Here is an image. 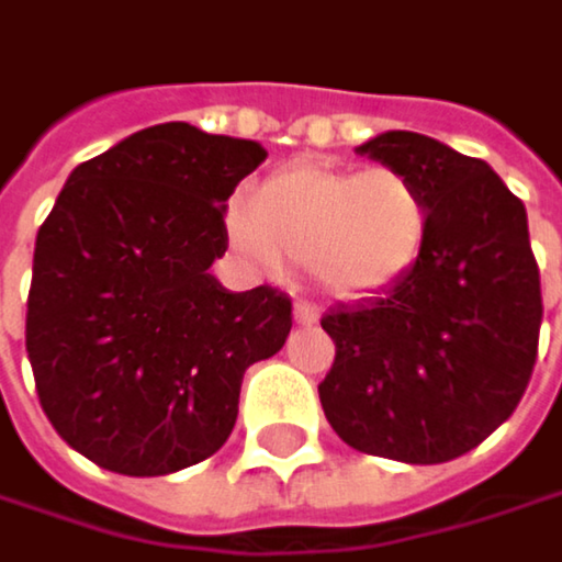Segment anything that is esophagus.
Segmentation results:
<instances>
[{"label":"esophagus","instance_id":"esophagus-1","mask_svg":"<svg viewBox=\"0 0 562 562\" xmlns=\"http://www.w3.org/2000/svg\"><path fill=\"white\" fill-rule=\"evenodd\" d=\"M292 315H295L299 325H315V322H318V308H315L312 302H295Z\"/></svg>","mask_w":562,"mask_h":562}]
</instances>
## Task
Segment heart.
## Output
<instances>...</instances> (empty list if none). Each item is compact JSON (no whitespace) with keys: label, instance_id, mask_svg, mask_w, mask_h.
I'll use <instances>...</instances> for the list:
<instances>
[{"label":"heart","instance_id":"heart-1","mask_svg":"<svg viewBox=\"0 0 562 562\" xmlns=\"http://www.w3.org/2000/svg\"><path fill=\"white\" fill-rule=\"evenodd\" d=\"M224 234L260 273H280L289 257L335 295H371L416 267L429 211L419 188L391 166H285L227 211Z\"/></svg>","mask_w":562,"mask_h":562}]
</instances>
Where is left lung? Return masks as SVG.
Wrapping results in <instances>:
<instances>
[{
    "label": "left lung",
    "mask_w": 562,
    "mask_h": 562,
    "mask_svg": "<svg viewBox=\"0 0 562 562\" xmlns=\"http://www.w3.org/2000/svg\"><path fill=\"white\" fill-rule=\"evenodd\" d=\"M423 194L416 267L374 299L335 305V364L318 384L331 429L358 452L439 465L485 442L527 391L543 318L520 198L482 159L393 130L358 146Z\"/></svg>",
    "instance_id": "obj_1"
}]
</instances>
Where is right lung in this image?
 <instances>
[{
  "label": "right lung",
  "instance_id": "obj_1",
  "mask_svg": "<svg viewBox=\"0 0 562 562\" xmlns=\"http://www.w3.org/2000/svg\"><path fill=\"white\" fill-rule=\"evenodd\" d=\"M263 159L260 143L162 123L80 162L57 194L25 348L57 436L100 469L146 479L214 456L244 371L285 345V292L207 273L227 250V198Z\"/></svg>",
  "mask_w": 562,
  "mask_h": 562
}]
</instances>
